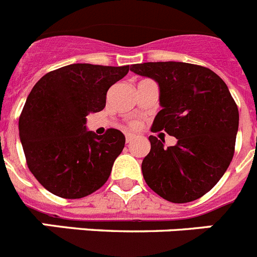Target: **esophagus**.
<instances>
[{
	"instance_id": "esophagus-1",
	"label": "esophagus",
	"mask_w": 257,
	"mask_h": 257,
	"mask_svg": "<svg viewBox=\"0 0 257 257\" xmlns=\"http://www.w3.org/2000/svg\"><path fill=\"white\" fill-rule=\"evenodd\" d=\"M134 139H135V135H134V134H130V133L126 134V142L127 143H131Z\"/></svg>"
}]
</instances>
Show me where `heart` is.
Instances as JSON below:
<instances>
[{"mask_svg": "<svg viewBox=\"0 0 257 257\" xmlns=\"http://www.w3.org/2000/svg\"><path fill=\"white\" fill-rule=\"evenodd\" d=\"M133 126L136 127V126H138V123H133Z\"/></svg>", "mask_w": 257, "mask_h": 257, "instance_id": "obj_1", "label": "heart"}]
</instances>
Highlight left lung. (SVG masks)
<instances>
[{
  "label": "left lung",
  "instance_id": "obj_1",
  "mask_svg": "<svg viewBox=\"0 0 257 257\" xmlns=\"http://www.w3.org/2000/svg\"><path fill=\"white\" fill-rule=\"evenodd\" d=\"M130 70L160 87L162 109L152 131L165 130L178 139L165 148V142L149 136L151 152L142 163L145 183L174 203L201 198L234 154L239 113L228 86L208 68L180 61L134 64Z\"/></svg>",
  "mask_w": 257,
  "mask_h": 257
}]
</instances>
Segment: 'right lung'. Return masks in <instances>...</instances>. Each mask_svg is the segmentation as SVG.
<instances>
[{"instance_id":"add662e5","label":"right lung","mask_w":257,"mask_h":257,"mask_svg":"<svg viewBox=\"0 0 257 257\" xmlns=\"http://www.w3.org/2000/svg\"><path fill=\"white\" fill-rule=\"evenodd\" d=\"M128 73V65L70 64L49 72L33 86L19 118L27 165L55 196L77 199L108 180L124 135L109 128L99 136L86 115L103 110L106 91Z\"/></svg>"}]
</instances>
